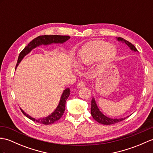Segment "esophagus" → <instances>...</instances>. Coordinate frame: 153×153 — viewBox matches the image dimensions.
<instances>
[{"mask_svg": "<svg viewBox=\"0 0 153 153\" xmlns=\"http://www.w3.org/2000/svg\"><path fill=\"white\" fill-rule=\"evenodd\" d=\"M77 87H78V88H79L85 87V83L83 82L82 81H79V82L78 83V84H77Z\"/></svg>", "mask_w": 153, "mask_h": 153, "instance_id": "obj_1", "label": "esophagus"}]
</instances>
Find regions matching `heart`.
<instances>
[{
  "mask_svg": "<svg viewBox=\"0 0 153 153\" xmlns=\"http://www.w3.org/2000/svg\"><path fill=\"white\" fill-rule=\"evenodd\" d=\"M116 53V48L108 42L92 41L85 45L78 53L77 65L79 68L89 66L99 59L100 66H104L115 58ZM74 66L77 72V67L76 65Z\"/></svg>",
  "mask_w": 153,
  "mask_h": 153,
  "instance_id": "obj_1",
  "label": "heart"
}]
</instances>
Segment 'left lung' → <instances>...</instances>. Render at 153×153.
<instances>
[{
  "label": "left lung",
  "instance_id": "8db88e82",
  "mask_svg": "<svg viewBox=\"0 0 153 153\" xmlns=\"http://www.w3.org/2000/svg\"><path fill=\"white\" fill-rule=\"evenodd\" d=\"M117 40L119 42H121L122 43L125 44L128 47H129L130 49L132 51H134L135 52H138L137 49L136 47L132 44H131L130 42L128 41H127L123 38H116ZM91 113L92 117H93V119L97 120V122L99 123L102 124V125H113V124H115L117 123H119L122 121V120H125L128 117H123V118H120V119H115V118H110V117H108L107 116H105V115L103 114V113L101 112V111L99 109L98 105L97 104V102H96L95 98L93 97V99H92L91 101Z\"/></svg>",
  "mask_w": 153,
  "mask_h": 153
}]
</instances>
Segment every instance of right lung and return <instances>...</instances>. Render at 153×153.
Here are the masks:
<instances>
[{
  "instance_id": "obj_1",
  "label": "right lung",
  "mask_w": 153,
  "mask_h": 153,
  "mask_svg": "<svg viewBox=\"0 0 153 153\" xmlns=\"http://www.w3.org/2000/svg\"><path fill=\"white\" fill-rule=\"evenodd\" d=\"M70 38V37L69 36H60V35H43V36H40L34 38L20 53L18 60H17L16 69L21 60H23L24 56L28 54L33 49L39 47V46L42 45H48L51 44H63L67 40H68ZM70 90L69 88H67L64 90L57 107H56L54 111L47 117L36 119L31 116L28 115L22 109H21V110L25 115L28 117L29 119L33 120V121H36L38 123L43 124V125H51V124L57 121L58 120L60 119V117L63 115V113L65 110L66 101L70 96Z\"/></svg>"
}]
</instances>
